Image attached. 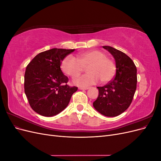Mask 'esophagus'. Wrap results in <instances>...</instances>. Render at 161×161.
Returning <instances> with one entry per match:
<instances>
[{
	"label": "esophagus",
	"instance_id": "1",
	"mask_svg": "<svg viewBox=\"0 0 161 161\" xmlns=\"http://www.w3.org/2000/svg\"><path fill=\"white\" fill-rule=\"evenodd\" d=\"M79 89L80 90H87V89H89V87H79Z\"/></svg>",
	"mask_w": 161,
	"mask_h": 161
}]
</instances>
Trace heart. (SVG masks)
<instances>
[{"label":"heart","instance_id":"1","mask_svg":"<svg viewBox=\"0 0 161 161\" xmlns=\"http://www.w3.org/2000/svg\"><path fill=\"white\" fill-rule=\"evenodd\" d=\"M86 66V71L88 73L75 78L73 82L75 85L86 87L96 84L99 79L102 82H107L112 79L116 71L114 62L99 50L82 53L77 59L72 55L67 56L62 62L61 69L66 75L75 77Z\"/></svg>","mask_w":161,"mask_h":161}]
</instances>
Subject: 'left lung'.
<instances>
[{
  "label": "left lung",
  "mask_w": 161,
  "mask_h": 161,
  "mask_svg": "<svg viewBox=\"0 0 161 161\" xmlns=\"http://www.w3.org/2000/svg\"><path fill=\"white\" fill-rule=\"evenodd\" d=\"M103 47L114 56L116 74L109 83L97 86L99 95L92 105L101 114L115 117L127 109L132 101L137 85V69L125 53L111 46Z\"/></svg>",
  "instance_id": "obj_1"
}]
</instances>
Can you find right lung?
<instances>
[{"mask_svg":"<svg viewBox=\"0 0 161 161\" xmlns=\"http://www.w3.org/2000/svg\"><path fill=\"white\" fill-rule=\"evenodd\" d=\"M75 51L52 48L38 53L27 66L25 93L31 108L43 116L58 114L69 105L78 87L67 85L69 79L61 70L64 58Z\"/></svg>","mask_w":161,"mask_h":161,"instance_id":"right-lung-1","label":"right lung"}]
</instances>
